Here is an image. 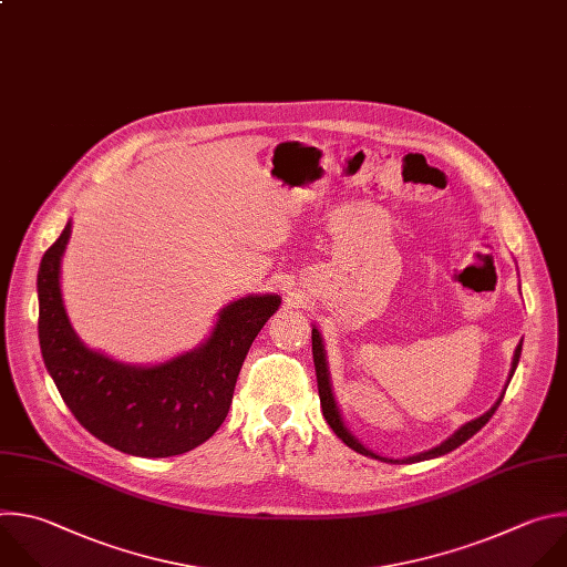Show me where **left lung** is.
Masks as SVG:
<instances>
[{"instance_id":"left-lung-1","label":"left lung","mask_w":567,"mask_h":567,"mask_svg":"<svg viewBox=\"0 0 567 567\" xmlns=\"http://www.w3.org/2000/svg\"><path fill=\"white\" fill-rule=\"evenodd\" d=\"M520 349H523V339H520L518 347H516V351H514L509 380H512V375H514V371H516V367H518ZM312 360H315V373H317V389H319L321 411H323L326 422H328V424H330V429L334 431V435H337L339 440H344V444H347V446H351L353 451H358V454H362V456H371V458H378V461H384V463H400V461H391V458H382V456L373 454L371 449H367V446H364V444H362V442H360V440H358V437L347 429V424H344L342 415H339V409H337V402H334V395H332V389H330V375H328V364H326L323 342H321V334H319V330H317V328H312ZM509 380H507V384H509ZM507 384H505V391H507ZM505 391L501 393V398L496 400V404H494L487 413H483L481 417H476V420H472V422L463 424L454 435H449V437H446L444 442H440L437 446H433V449H429V451H422V454H417V456H409V458H404L402 463H420V461L437 458V456L449 454V451L458 449L463 442H467L474 433H478V431L489 422V417H492V415L496 413V409L501 406Z\"/></svg>"}]
</instances>
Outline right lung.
Instances as JSON below:
<instances>
[{"instance_id": "add662e5", "label": "right lung", "mask_w": 567, "mask_h": 567, "mask_svg": "<svg viewBox=\"0 0 567 567\" xmlns=\"http://www.w3.org/2000/svg\"><path fill=\"white\" fill-rule=\"evenodd\" d=\"M69 237L71 220L38 272L40 349L64 404L91 435L130 456L167 458L203 444L228 415L244 360L281 297L228 303L205 342L169 362L123 364L86 349L69 323L60 292Z\"/></svg>"}]
</instances>
